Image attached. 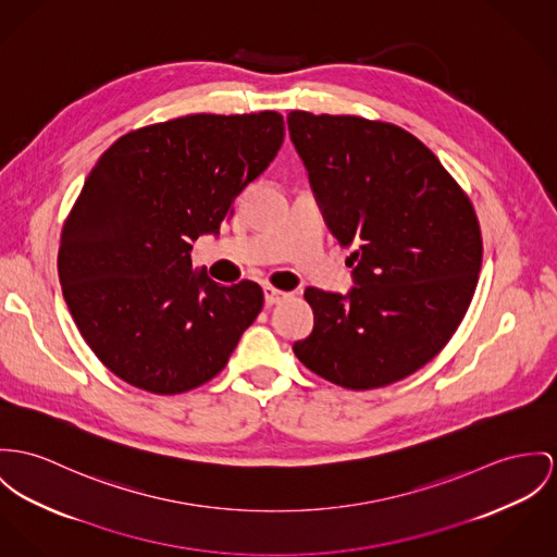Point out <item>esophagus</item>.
<instances>
[{
  "label": "esophagus",
  "mask_w": 557,
  "mask_h": 557,
  "mask_svg": "<svg viewBox=\"0 0 557 557\" xmlns=\"http://www.w3.org/2000/svg\"><path fill=\"white\" fill-rule=\"evenodd\" d=\"M264 302H267V307H273V305H280L282 300L288 299V295L286 293H282V290H277V288H273V286H264Z\"/></svg>",
  "instance_id": "obj_1"
}]
</instances>
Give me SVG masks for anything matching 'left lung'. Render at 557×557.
Returning <instances> with one entry per match:
<instances>
[{
    "mask_svg": "<svg viewBox=\"0 0 557 557\" xmlns=\"http://www.w3.org/2000/svg\"><path fill=\"white\" fill-rule=\"evenodd\" d=\"M288 131L329 231L354 248L347 295L305 290L313 331L293 349L333 384H394L445 347L471 305L483 255L471 201L405 128L295 110Z\"/></svg>",
    "mask_w": 557,
    "mask_h": 557,
    "instance_id": "left-lung-1",
    "label": "left lung"
}]
</instances>
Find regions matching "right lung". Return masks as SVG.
Here are the masks:
<instances>
[{
	"mask_svg": "<svg viewBox=\"0 0 557 557\" xmlns=\"http://www.w3.org/2000/svg\"><path fill=\"white\" fill-rule=\"evenodd\" d=\"M282 141L277 112L190 114L119 137L88 173L59 282L83 339L123 382L154 394L206 384L257 320L260 286L215 284L190 250L220 233Z\"/></svg>",
	"mask_w": 557,
	"mask_h": 557,
	"instance_id": "1",
	"label": "right lung"
}]
</instances>
